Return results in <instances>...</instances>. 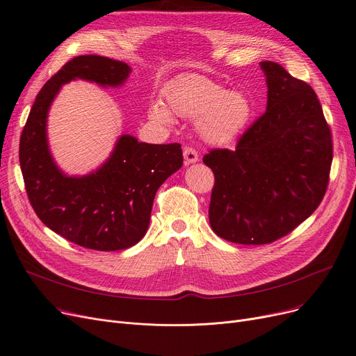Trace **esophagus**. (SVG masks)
Returning a JSON list of instances; mask_svg holds the SVG:
<instances>
[{
    "instance_id": "esophagus-1",
    "label": "esophagus",
    "mask_w": 356,
    "mask_h": 356,
    "mask_svg": "<svg viewBox=\"0 0 356 356\" xmlns=\"http://www.w3.org/2000/svg\"><path fill=\"white\" fill-rule=\"evenodd\" d=\"M184 159H185V163H194L198 161V154L197 150L191 146H185L184 147Z\"/></svg>"
}]
</instances>
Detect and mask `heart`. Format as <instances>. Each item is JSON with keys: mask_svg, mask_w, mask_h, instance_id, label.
Masks as SVG:
<instances>
[{"mask_svg": "<svg viewBox=\"0 0 356 356\" xmlns=\"http://www.w3.org/2000/svg\"><path fill=\"white\" fill-rule=\"evenodd\" d=\"M169 109L159 103L152 104L149 115L159 124H171V111L182 117L198 118V127L206 139L226 143L241 134L253 113L249 98L230 92L209 78L187 75L166 90Z\"/></svg>", "mask_w": 356, "mask_h": 356, "instance_id": "b5f03b06", "label": "heart"}]
</instances>
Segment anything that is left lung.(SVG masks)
Here are the masks:
<instances>
[{
    "label": "left lung",
    "instance_id": "obj_1",
    "mask_svg": "<svg viewBox=\"0 0 356 356\" xmlns=\"http://www.w3.org/2000/svg\"><path fill=\"white\" fill-rule=\"evenodd\" d=\"M266 111L234 150L202 158L214 174L213 232L229 242L266 245L293 232L325 197L333 159L332 131L316 92L270 60Z\"/></svg>",
    "mask_w": 356,
    "mask_h": 356
}]
</instances>
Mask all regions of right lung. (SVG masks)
Wrapping results in <instances>:
<instances>
[{
    "label": "right lung",
    "instance_id": "right-lung-1",
    "mask_svg": "<svg viewBox=\"0 0 356 356\" xmlns=\"http://www.w3.org/2000/svg\"><path fill=\"white\" fill-rule=\"evenodd\" d=\"M127 63L97 55L66 62L38 94L20 138V166L33 210L62 238L94 250H122L147 230L158 188L182 166L179 143H140L123 134L95 172L67 177L54 162L46 138L47 111L63 83L81 78L122 86Z\"/></svg>",
    "mask_w": 356,
    "mask_h": 356
}]
</instances>
